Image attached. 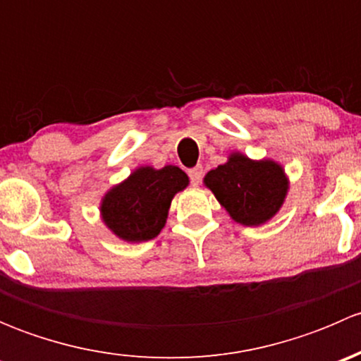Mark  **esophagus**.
Here are the masks:
<instances>
[{"label": "esophagus", "mask_w": 361, "mask_h": 361, "mask_svg": "<svg viewBox=\"0 0 361 361\" xmlns=\"http://www.w3.org/2000/svg\"><path fill=\"white\" fill-rule=\"evenodd\" d=\"M202 174H204V173H202V167H201V166H197V167H194V169L188 171V176H190L192 183H194V185H199V183H201Z\"/></svg>", "instance_id": "34e87169"}]
</instances>
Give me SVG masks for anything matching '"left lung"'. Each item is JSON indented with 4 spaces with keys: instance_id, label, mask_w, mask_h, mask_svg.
Instances as JSON below:
<instances>
[{
    "instance_id": "obj_1",
    "label": "left lung",
    "mask_w": 361,
    "mask_h": 361,
    "mask_svg": "<svg viewBox=\"0 0 361 361\" xmlns=\"http://www.w3.org/2000/svg\"><path fill=\"white\" fill-rule=\"evenodd\" d=\"M204 185L228 216L245 227H258L274 218L290 188L281 164L272 159L253 160L241 152H232L227 162L211 169Z\"/></svg>"
}]
</instances>
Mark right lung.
I'll use <instances>...</instances> for the list:
<instances>
[{"label":"right lung","instance_id":"obj_1","mask_svg":"<svg viewBox=\"0 0 361 361\" xmlns=\"http://www.w3.org/2000/svg\"><path fill=\"white\" fill-rule=\"evenodd\" d=\"M188 187V176L176 166H141L101 199V220L118 239L145 243L164 228L171 201Z\"/></svg>","mask_w":361,"mask_h":361}]
</instances>
